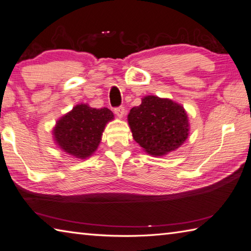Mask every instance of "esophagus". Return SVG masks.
Here are the masks:
<instances>
[{"label":"esophagus","mask_w":251,"mask_h":251,"mask_svg":"<svg viewBox=\"0 0 251 251\" xmlns=\"http://www.w3.org/2000/svg\"><path fill=\"white\" fill-rule=\"evenodd\" d=\"M125 107L124 106H119V107H116L115 108V114L119 117V118H122L125 115Z\"/></svg>","instance_id":"esophagus-1"}]
</instances>
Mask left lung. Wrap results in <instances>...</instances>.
<instances>
[{"instance_id": "1", "label": "left lung", "mask_w": 251, "mask_h": 251, "mask_svg": "<svg viewBox=\"0 0 251 251\" xmlns=\"http://www.w3.org/2000/svg\"><path fill=\"white\" fill-rule=\"evenodd\" d=\"M133 139L150 155L162 156L180 147L188 135V118L181 105L168 99L146 96L130 110Z\"/></svg>"}]
</instances>
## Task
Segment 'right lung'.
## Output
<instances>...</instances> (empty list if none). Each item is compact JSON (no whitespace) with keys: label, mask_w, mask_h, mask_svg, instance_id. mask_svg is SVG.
<instances>
[{"label":"right lung","mask_w":251,"mask_h":251,"mask_svg":"<svg viewBox=\"0 0 251 251\" xmlns=\"http://www.w3.org/2000/svg\"><path fill=\"white\" fill-rule=\"evenodd\" d=\"M112 118V112L105 107L96 109L76 105L57 121L53 131L55 141L69 155L85 159L99 147L105 126Z\"/></svg>","instance_id":"right-lung-1"}]
</instances>
